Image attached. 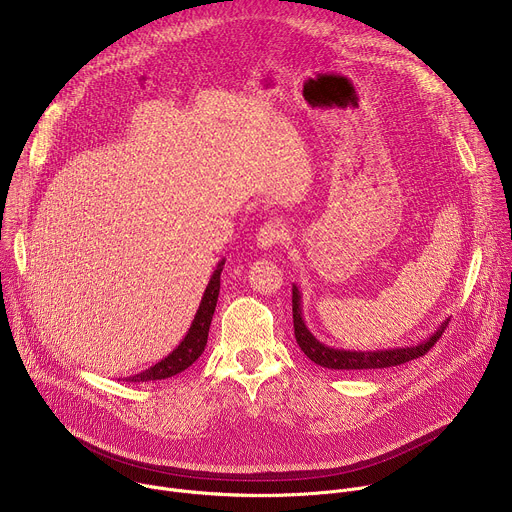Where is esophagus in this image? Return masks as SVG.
<instances>
[{
    "instance_id": "1",
    "label": "esophagus",
    "mask_w": 512,
    "mask_h": 512,
    "mask_svg": "<svg viewBox=\"0 0 512 512\" xmlns=\"http://www.w3.org/2000/svg\"><path fill=\"white\" fill-rule=\"evenodd\" d=\"M285 237H287V227L281 221H267L265 225H261L257 233V247L271 249L277 243L285 241Z\"/></svg>"
}]
</instances>
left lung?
Returning <instances> with one entry per match:
<instances>
[{
  "instance_id": "obj_1",
  "label": "left lung",
  "mask_w": 512,
  "mask_h": 512,
  "mask_svg": "<svg viewBox=\"0 0 512 512\" xmlns=\"http://www.w3.org/2000/svg\"><path fill=\"white\" fill-rule=\"evenodd\" d=\"M291 310H294V330H296V340L304 354L320 364L324 369H334V371H369V369H387V367H397V364L409 362L413 358L423 356L437 340H440L442 332L446 330L448 320L442 322V326L437 328L429 338L415 346H405V348H387V350H371V352H362V350H344V348H332L324 342H320L306 326L304 314H302V294L298 285L294 283L291 287Z\"/></svg>"
}]
</instances>
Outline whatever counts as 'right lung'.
I'll use <instances>...</instances> for the list:
<instances>
[{"label": "right lung", "instance_id": "1", "mask_svg": "<svg viewBox=\"0 0 512 512\" xmlns=\"http://www.w3.org/2000/svg\"><path fill=\"white\" fill-rule=\"evenodd\" d=\"M223 265L225 259L218 261L214 273L210 275V281L204 289V296L200 300V306L196 310V316L186 332V336L182 338V342L160 362H156L154 367L145 369L137 375H131L123 381L127 383H148V381H162V379H170L182 371H186L188 367H192V362L204 352L206 340H208V328L214 316V308L218 302V291H221V273H223Z\"/></svg>", "mask_w": 512, "mask_h": 512}]
</instances>
